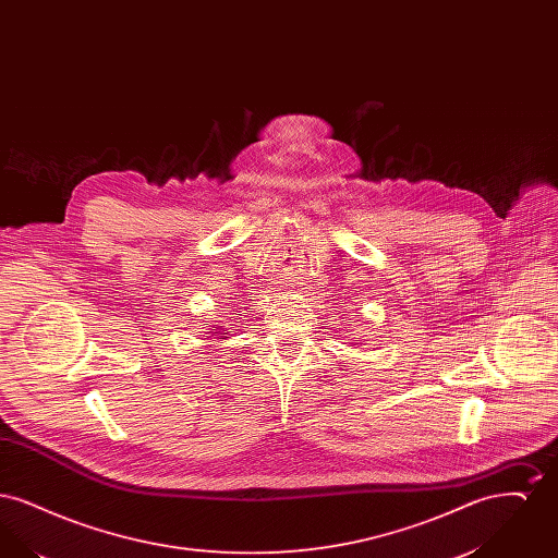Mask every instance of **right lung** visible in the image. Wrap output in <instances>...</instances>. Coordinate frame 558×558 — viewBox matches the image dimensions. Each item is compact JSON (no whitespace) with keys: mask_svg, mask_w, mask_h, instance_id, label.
Instances as JSON below:
<instances>
[{"mask_svg":"<svg viewBox=\"0 0 558 558\" xmlns=\"http://www.w3.org/2000/svg\"><path fill=\"white\" fill-rule=\"evenodd\" d=\"M211 330H215V332H213V337H217V339H230V337H228V330H223V328H221V326H217V324L213 326Z\"/></svg>","mask_w":558,"mask_h":558,"instance_id":"right-lung-1","label":"right lung"}]
</instances>
